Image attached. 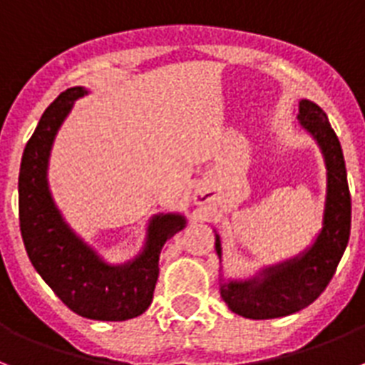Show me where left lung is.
<instances>
[{"instance_id":"8db88e82","label":"left lung","mask_w":365,"mask_h":365,"mask_svg":"<svg viewBox=\"0 0 365 365\" xmlns=\"http://www.w3.org/2000/svg\"><path fill=\"white\" fill-rule=\"evenodd\" d=\"M301 125L321 148L327 167V198L323 228L295 258L265 267L249 280H228L220 284V297L234 314L247 319H274L302 310L324 292L332 280L351 234V195L347 170L338 137L317 103L299 102ZM217 256H222L220 237L215 234Z\"/></svg>"}]
</instances>
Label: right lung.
<instances>
[{
	"instance_id": "right-lung-1",
	"label": "right lung",
	"mask_w": 365,
	"mask_h": 365,
	"mask_svg": "<svg viewBox=\"0 0 365 365\" xmlns=\"http://www.w3.org/2000/svg\"><path fill=\"white\" fill-rule=\"evenodd\" d=\"M85 94L83 87L61 93L27 140L18 178L21 240L33 267L70 310L94 321L133 319L148 310L159 277V254L167 240L185 228V217H152L143 252L122 265L103 262L66 225L48 185V161L61 124Z\"/></svg>"
}]
</instances>
